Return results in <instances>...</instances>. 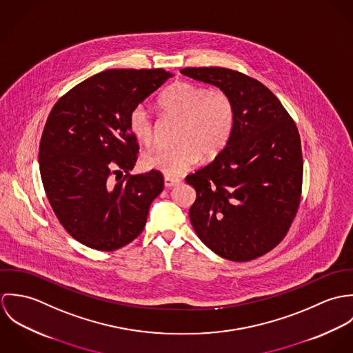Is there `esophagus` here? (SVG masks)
Here are the masks:
<instances>
[{"label":"esophagus","instance_id":"1","mask_svg":"<svg viewBox=\"0 0 353 353\" xmlns=\"http://www.w3.org/2000/svg\"><path fill=\"white\" fill-rule=\"evenodd\" d=\"M179 182H181V179H178V178H170V176H165V178H164V186H165V188L176 186Z\"/></svg>","mask_w":353,"mask_h":353}]
</instances>
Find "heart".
Segmentation results:
<instances>
[{
    "label": "heart",
    "instance_id": "1",
    "mask_svg": "<svg viewBox=\"0 0 353 353\" xmlns=\"http://www.w3.org/2000/svg\"><path fill=\"white\" fill-rule=\"evenodd\" d=\"M160 105L168 115L181 119L172 148H157L144 157V165L165 176H178L189 170L200 154L214 157L224 150L234 129L235 107L221 90L178 81L170 85L160 98ZM129 128L137 140L151 144L153 119L147 105H136L129 115Z\"/></svg>",
    "mask_w": 353,
    "mask_h": 353
}]
</instances>
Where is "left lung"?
Returning <instances> with one entry per match:
<instances>
[{"label": "left lung", "mask_w": 353, "mask_h": 353, "mask_svg": "<svg viewBox=\"0 0 353 353\" xmlns=\"http://www.w3.org/2000/svg\"><path fill=\"white\" fill-rule=\"evenodd\" d=\"M235 107L230 140L212 163L186 176L196 190L192 225L212 252L250 261L285 236L301 201L303 159L295 122L263 84L225 68H185Z\"/></svg>", "instance_id": "obj_1"}]
</instances>
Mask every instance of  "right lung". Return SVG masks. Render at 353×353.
Wrapping results in <instances>:
<instances>
[{
	"mask_svg": "<svg viewBox=\"0 0 353 353\" xmlns=\"http://www.w3.org/2000/svg\"><path fill=\"white\" fill-rule=\"evenodd\" d=\"M172 76L163 69L104 70L52 107L39 145L41 178L55 216L80 243L112 252L144 230L164 182L154 170L129 174L139 152L129 115Z\"/></svg>",
	"mask_w": 353,
	"mask_h": 353,
	"instance_id": "right-lung-1",
	"label": "right lung"
}]
</instances>
